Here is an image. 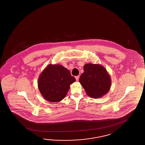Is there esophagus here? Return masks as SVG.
Wrapping results in <instances>:
<instances>
[{"label":"esophagus","mask_w":145,"mask_h":145,"mask_svg":"<svg viewBox=\"0 0 145 145\" xmlns=\"http://www.w3.org/2000/svg\"><path fill=\"white\" fill-rule=\"evenodd\" d=\"M75 78H76V81H78V80H79V76H75Z\"/></svg>","instance_id":"esophagus-1"}]
</instances>
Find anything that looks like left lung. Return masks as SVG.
<instances>
[{"mask_svg":"<svg viewBox=\"0 0 145 145\" xmlns=\"http://www.w3.org/2000/svg\"><path fill=\"white\" fill-rule=\"evenodd\" d=\"M84 70L79 77V82L88 95L93 99H99L109 92L111 79L104 67L89 63L84 66Z\"/></svg>","mask_w":145,"mask_h":145,"instance_id":"1","label":"left lung"}]
</instances>
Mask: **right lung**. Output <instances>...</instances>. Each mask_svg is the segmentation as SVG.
<instances>
[{
    "mask_svg": "<svg viewBox=\"0 0 145 145\" xmlns=\"http://www.w3.org/2000/svg\"><path fill=\"white\" fill-rule=\"evenodd\" d=\"M75 81L68 69L60 65L50 64L39 76L37 83L44 99L57 103L66 97L70 85Z\"/></svg>",
    "mask_w": 145,
    "mask_h": 145,
    "instance_id": "add662e5",
    "label": "right lung"
}]
</instances>
